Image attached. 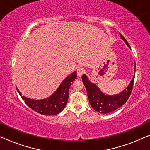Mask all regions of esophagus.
I'll use <instances>...</instances> for the list:
<instances>
[{"mask_svg": "<svg viewBox=\"0 0 150 150\" xmlns=\"http://www.w3.org/2000/svg\"><path fill=\"white\" fill-rule=\"evenodd\" d=\"M84 72H85V70L83 68L77 69V76H78V77H81L82 75L84 73Z\"/></svg>", "mask_w": 150, "mask_h": 150, "instance_id": "esophagus-1", "label": "esophagus"}]
</instances>
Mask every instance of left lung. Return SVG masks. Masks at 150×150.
Masks as SVG:
<instances>
[{
    "label": "left lung",
    "instance_id": "8db88e82",
    "mask_svg": "<svg viewBox=\"0 0 150 150\" xmlns=\"http://www.w3.org/2000/svg\"><path fill=\"white\" fill-rule=\"evenodd\" d=\"M119 34L121 39L130 48V46L126 39L122 36L121 33H119ZM134 79H135V76L133 77L128 87L118 94L109 96L102 92V91H100L96 85L89 81L86 75H83L82 76V81L86 88L89 103L95 110L102 114L110 113L111 112L116 110L128 100L133 89Z\"/></svg>",
    "mask_w": 150,
    "mask_h": 150
}]
</instances>
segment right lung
I'll return each instance as SVG.
<instances>
[{
  "instance_id": "1",
  "label": "right lung",
  "mask_w": 150,
  "mask_h": 150,
  "mask_svg": "<svg viewBox=\"0 0 150 150\" xmlns=\"http://www.w3.org/2000/svg\"><path fill=\"white\" fill-rule=\"evenodd\" d=\"M76 77L77 72L75 71L63 80L52 96L43 100L30 99L22 96L19 89H17L25 103L33 110L44 115H55L59 114L65 107L69 98V88Z\"/></svg>"
}]
</instances>
